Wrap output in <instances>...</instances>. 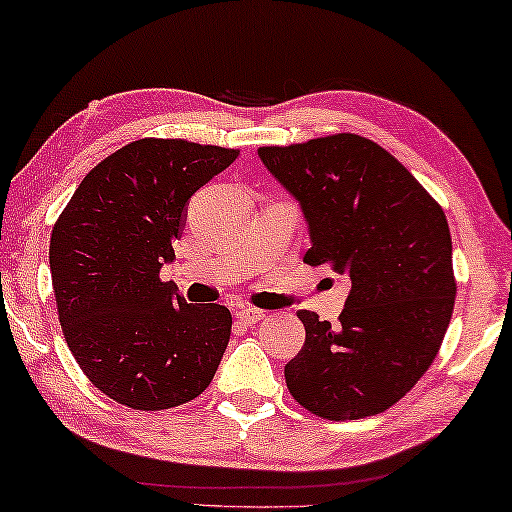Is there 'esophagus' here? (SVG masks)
I'll list each match as a JSON object with an SVG mask.
<instances>
[{
  "mask_svg": "<svg viewBox=\"0 0 512 512\" xmlns=\"http://www.w3.org/2000/svg\"><path fill=\"white\" fill-rule=\"evenodd\" d=\"M237 319L241 323H257L259 319H264V312L255 310V307H241V310L237 312Z\"/></svg>",
  "mask_w": 512,
  "mask_h": 512,
  "instance_id": "1",
  "label": "esophagus"
}]
</instances>
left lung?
<instances>
[{
  "mask_svg": "<svg viewBox=\"0 0 512 512\" xmlns=\"http://www.w3.org/2000/svg\"><path fill=\"white\" fill-rule=\"evenodd\" d=\"M257 154L303 209L305 262L351 282L339 326L298 312L305 344L285 367L289 392L330 421L385 412L431 367L451 321L456 278L442 207L399 159L358 134Z\"/></svg>",
  "mask_w": 512,
  "mask_h": 512,
  "instance_id": "left-lung-1",
  "label": "left lung"
}]
</instances>
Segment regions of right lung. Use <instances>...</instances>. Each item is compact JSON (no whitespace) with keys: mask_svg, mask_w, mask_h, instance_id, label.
I'll return each instance as SVG.
<instances>
[{"mask_svg":"<svg viewBox=\"0 0 512 512\" xmlns=\"http://www.w3.org/2000/svg\"><path fill=\"white\" fill-rule=\"evenodd\" d=\"M239 150L141 139L88 173L54 223L56 310L86 378L132 410L189 403L230 342L225 305H193L159 278L173 262L189 198Z\"/></svg>","mask_w":512,"mask_h":512,"instance_id":"add662e5","label":"right lung"}]
</instances>
